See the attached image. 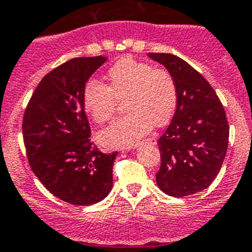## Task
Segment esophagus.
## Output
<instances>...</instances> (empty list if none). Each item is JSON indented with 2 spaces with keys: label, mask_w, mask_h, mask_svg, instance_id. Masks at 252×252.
Returning a JSON list of instances; mask_svg holds the SVG:
<instances>
[{
  "label": "esophagus",
  "mask_w": 252,
  "mask_h": 252,
  "mask_svg": "<svg viewBox=\"0 0 252 252\" xmlns=\"http://www.w3.org/2000/svg\"><path fill=\"white\" fill-rule=\"evenodd\" d=\"M144 144H150V145H156L157 144V139L156 136H151V138H147L144 140ZM129 151V149H123L122 152H126Z\"/></svg>",
  "instance_id": "esophagus-1"
}]
</instances>
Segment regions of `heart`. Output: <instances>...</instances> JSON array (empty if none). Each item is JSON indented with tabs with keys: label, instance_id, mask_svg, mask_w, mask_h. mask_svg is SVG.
<instances>
[{
	"label": "heart",
	"instance_id": "obj_1",
	"mask_svg": "<svg viewBox=\"0 0 252 252\" xmlns=\"http://www.w3.org/2000/svg\"><path fill=\"white\" fill-rule=\"evenodd\" d=\"M107 85L89 81L83 91L85 110L97 123L113 117L118 101H123L129 114L116 119L98 134V140L111 149H124L138 144L154 124L163 126L173 117L178 105V90L173 77L151 63L123 57L106 73Z\"/></svg>",
	"mask_w": 252,
	"mask_h": 252
}]
</instances>
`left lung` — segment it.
I'll list each match as a JSON object with an SVG mask.
<instances>
[{
	"label": "left lung",
	"instance_id": "8db88e82",
	"mask_svg": "<svg viewBox=\"0 0 252 252\" xmlns=\"http://www.w3.org/2000/svg\"><path fill=\"white\" fill-rule=\"evenodd\" d=\"M173 77L177 110L159 138V189L183 197L207 189L224 161L229 140L227 116L217 94L189 63L171 53H149Z\"/></svg>",
	"mask_w": 252,
	"mask_h": 252
}]
</instances>
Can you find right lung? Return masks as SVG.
Returning <instances> with one entry per match:
<instances>
[{"mask_svg": "<svg viewBox=\"0 0 252 252\" xmlns=\"http://www.w3.org/2000/svg\"><path fill=\"white\" fill-rule=\"evenodd\" d=\"M107 58L78 57L42 78L23 117V139L35 175L58 199L89 206L105 199L113 184L118 152L103 154L90 140L83 102L86 81Z\"/></svg>", "mask_w": 252, "mask_h": 252, "instance_id": "right-lung-1", "label": "right lung"}]
</instances>
